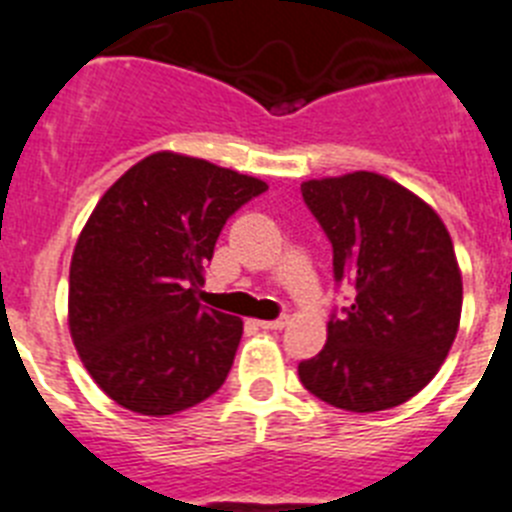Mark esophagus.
I'll return each mask as SVG.
<instances>
[{"label":"esophagus","instance_id":"esophagus-1","mask_svg":"<svg viewBox=\"0 0 512 512\" xmlns=\"http://www.w3.org/2000/svg\"><path fill=\"white\" fill-rule=\"evenodd\" d=\"M257 325L263 330H283L289 325V317H278V320H257Z\"/></svg>","mask_w":512,"mask_h":512}]
</instances>
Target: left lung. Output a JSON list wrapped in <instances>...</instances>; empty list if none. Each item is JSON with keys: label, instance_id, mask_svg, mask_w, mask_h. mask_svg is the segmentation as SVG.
I'll list each match as a JSON object with an SVG mask.
<instances>
[{"label": "left lung", "instance_id": "1", "mask_svg": "<svg viewBox=\"0 0 512 512\" xmlns=\"http://www.w3.org/2000/svg\"><path fill=\"white\" fill-rule=\"evenodd\" d=\"M302 195L333 244L336 281L354 283L356 299L330 317L299 380L354 414L401 406L440 372L461 325L453 239L432 205L375 171L307 179Z\"/></svg>", "mask_w": 512, "mask_h": 512}]
</instances>
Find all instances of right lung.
<instances>
[{"label":"right lung","instance_id":"1","mask_svg":"<svg viewBox=\"0 0 512 512\" xmlns=\"http://www.w3.org/2000/svg\"><path fill=\"white\" fill-rule=\"evenodd\" d=\"M265 190L257 176L158 150L103 192L72 252L67 325L111 401L171 416L221 388L244 322L197 294L226 218Z\"/></svg>","mask_w":512,"mask_h":512}]
</instances>
